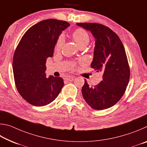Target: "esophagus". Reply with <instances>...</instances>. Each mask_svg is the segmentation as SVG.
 <instances>
[{
  "label": "esophagus",
  "mask_w": 147,
  "mask_h": 147,
  "mask_svg": "<svg viewBox=\"0 0 147 147\" xmlns=\"http://www.w3.org/2000/svg\"><path fill=\"white\" fill-rule=\"evenodd\" d=\"M64 79L66 81H67V82H71V81H73L74 80V76H66Z\"/></svg>",
  "instance_id": "1"
}]
</instances>
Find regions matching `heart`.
<instances>
[{
  "label": "heart",
  "instance_id": "1",
  "mask_svg": "<svg viewBox=\"0 0 147 147\" xmlns=\"http://www.w3.org/2000/svg\"><path fill=\"white\" fill-rule=\"evenodd\" d=\"M73 39L75 41L80 48L82 47H86L88 45L89 42V34L83 28H78L75 30L73 33ZM64 43V37L63 35H61L59 37L58 40L56 41L55 50L59 51L61 49L62 46Z\"/></svg>",
  "mask_w": 147,
  "mask_h": 147
}]
</instances>
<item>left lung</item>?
I'll return each instance as SVG.
<instances>
[{
  "mask_svg": "<svg viewBox=\"0 0 147 147\" xmlns=\"http://www.w3.org/2000/svg\"><path fill=\"white\" fill-rule=\"evenodd\" d=\"M90 31L95 41L91 67L103 73L102 80L94 87L85 80L82 93L93 109L102 110L110 108L120 100L130 79L127 57L124 46L115 32L98 23H76Z\"/></svg>",
  "mask_w": 147,
  "mask_h": 147,
  "instance_id": "8db88e82",
  "label": "left lung"
}]
</instances>
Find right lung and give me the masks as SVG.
Listing matches in <instances>:
<instances>
[{
    "instance_id": "1",
    "label": "right lung",
    "mask_w": 147,
    "mask_h": 147,
    "mask_svg": "<svg viewBox=\"0 0 147 147\" xmlns=\"http://www.w3.org/2000/svg\"><path fill=\"white\" fill-rule=\"evenodd\" d=\"M66 21L49 19L27 30L15 51L13 71L17 91L35 106H43L58 96L64 85L61 77H46V61L53 57L61 32L69 26Z\"/></svg>"
}]
</instances>
